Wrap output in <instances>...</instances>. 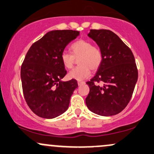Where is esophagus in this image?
<instances>
[{
    "label": "esophagus",
    "mask_w": 154,
    "mask_h": 154,
    "mask_svg": "<svg viewBox=\"0 0 154 154\" xmlns=\"http://www.w3.org/2000/svg\"><path fill=\"white\" fill-rule=\"evenodd\" d=\"M77 84H78V85H82L85 84V82H83V81H79V82H77Z\"/></svg>",
    "instance_id": "1"
}]
</instances>
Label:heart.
I'll return each mask as SVG.
<instances>
[{
    "label": "heart",
    "mask_w": 154,
    "mask_h": 154,
    "mask_svg": "<svg viewBox=\"0 0 154 154\" xmlns=\"http://www.w3.org/2000/svg\"><path fill=\"white\" fill-rule=\"evenodd\" d=\"M72 54L63 52L61 60L65 68L71 69L75 63V59H79L80 66L75 67L68 74L70 79L81 81L91 76V69L95 70L100 66L103 60L101 49L97 45H92L87 40H78L70 45Z\"/></svg>",
    "instance_id": "1"
}]
</instances>
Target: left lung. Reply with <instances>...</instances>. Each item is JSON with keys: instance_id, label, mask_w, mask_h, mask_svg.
Here are the masks:
<instances>
[{"instance_id": "1", "label": "left lung", "mask_w": 154, "mask_h": 154, "mask_svg": "<svg viewBox=\"0 0 154 154\" xmlns=\"http://www.w3.org/2000/svg\"><path fill=\"white\" fill-rule=\"evenodd\" d=\"M88 35L101 49L103 60L95 75L86 82L90 88L86 105L98 115H116L128 106L137 81L135 57L112 31L91 29ZM100 82L102 86L97 84Z\"/></svg>"}]
</instances>
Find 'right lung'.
<instances>
[{
	"label": "right lung",
	"mask_w": 154,
	"mask_h": 154,
	"mask_svg": "<svg viewBox=\"0 0 154 154\" xmlns=\"http://www.w3.org/2000/svg\"><path fill=\"white\" fill-rule=\"evenodd\" d=\"M79 32L53 30L32 45L21 67L24 98L36 115L53 119L68 109L70 98L78 87L76 79L63 82L66 70L61 54Z\"/></svg>",
	"instance_id": "1"
}]
</instances>
